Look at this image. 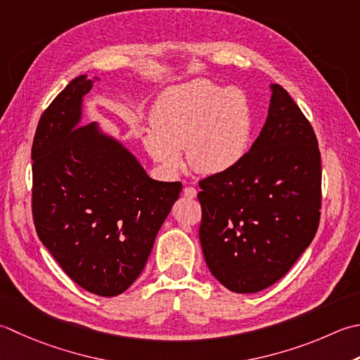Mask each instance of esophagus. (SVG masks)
Listing matches in <instances>:
<instances>
[{"label": "esophagus", "instance_id": "34e87169", "mask_svg": "<svg viewBox=\"0 0 360 360\" xmlns=\"http://www.w3.org/2000/svg\"><path fill=\"white\" fill-rule=\"evenodd\" d=\"M196 188L195 187H186L184 188V196L186 198H190V200H193V198H196Z\"/></svg>", "mask_w": 360, "mask_h": 360}]
</instances>
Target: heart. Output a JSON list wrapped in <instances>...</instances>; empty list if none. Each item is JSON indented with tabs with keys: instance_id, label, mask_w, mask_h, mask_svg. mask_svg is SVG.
Returning a JSON list of instances; mask_svg holds the SVG:
<instances>
[{
	"instance_id": "b5f03b06",
	"label": "heart",
	"mask_w": 360,
	"mask_h": 360,
	"mask_svg": "<svg viewBox=\"0 0 360 360\" xmlns=\"http://www.w3.org/2000/svg\"><path fill=\"white\" fill-rule=\"evenodd\" d=\"M153 129L142 139L145 151L168 173H178L186 150L196 173L218 174L240 162L252 137L250 100L238 87H220L198 77L162 94L151 109Z\"/></svg>"
}]
</instances>
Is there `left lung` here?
I'll return each mask as SVG.
<instances>
[{
	"label": "left lung",
	"mask_w": 360,
	"mask_h": 360,
	"mask_svg": "<svg viewBox=\"0 0 360 360\" xmlns=\"http://www.w3.org/2000/svg\"><path fill=\"white\" fill-rule=\"evenodd\" d=\"M269 115L238 164L200 182V242L210 273L236 293L284 276L314 240L321 209V158L298 104L270 84Z\"/></svg>",
	"instance_id": "obj_1"
}]
</instances>
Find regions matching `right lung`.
I'll use <instances>...</instances> for the list:
<instances>
[{
  "label": "right lung",
  "mask_w": 360,
  "mask_h": 360,
  "mask_svg": "<svg viewBox=\"0 0 360 360\" xmlns=\"http://www.w3.org/2000/svg\"><path fill=\"white\" fill-rule=\"evenodd\" d=\"M95 81L75 77L40 117L32 217L41 243L77 285L117 297L143 271L182 184L150 178L118 139L98 123L82 124Z\"/></svg>",
  "instance_id": "add662e5"
}]
</instances>
